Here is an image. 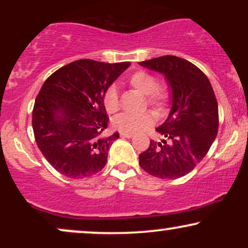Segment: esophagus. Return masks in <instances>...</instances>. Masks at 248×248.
<instances>
[{"instance_id":"34e87169","label":"esophagus","mask_w":248,"mask_h":248,"mask_svg":"<svg viewBox=\"0 0 248 248\" xmlns=\"http://www.w3.org/2000/svg\"><path fill=\"white\" fill-rule=\"evenodd\" d=\"M120 135L122 136V138H127V139H130V138H133L134 136V134L133 133H120Z\"/></svg>"}]
</instances>
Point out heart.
Returning a JSON list of instances; mask_svg holds the SVG:
<instances>
[{"mask_svg": "<svg viewBox=\"0 0 248 248\" xmlns=\"http://www.w3.org/2000/svg\"><path fill=\"white\" fill-rule=\"evenodd\" d=\"M128 85L144 94L146 101L150 106L160 109L169 99V88L164 84H158L155 76L147 71H136L128 78ZM102 105L108 114H115L120 109L118 92L114 86H109L102 96ZM154 114L152 112H141L138 114H120L113 119V126L122 133H136L152 126Z\"/></svg>", "mask_w": 248, "mask_h": 248, "instance_id": "1", "label": "heart"}]
</instances>
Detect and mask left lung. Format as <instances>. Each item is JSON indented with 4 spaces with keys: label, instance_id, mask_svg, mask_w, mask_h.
I'll use <instances>...</instances> for the list:
<instances>
[{
    "label": "left lung",
    "instance_id": "8db88e82",
    "mask_svg": "<svg viewBox=\"0 0 248 248\" xmlns=\"http://www.w3.org/2000/svg\"><path fill=\"white\" fill-rule=\"evenodd\" d=\"M140 65L166 76L172 106L164 124L156 128L163 140H150L148 149L139 156V164L155 177L179 178L195 169L217 136V99L203 71L186 59L162 56Z\"/></svg>",
    "mask_w": 248,
    "mask_h": 248
}]
</instances>
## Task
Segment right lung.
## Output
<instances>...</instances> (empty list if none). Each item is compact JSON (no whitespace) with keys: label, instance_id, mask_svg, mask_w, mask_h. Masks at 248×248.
Segmentation results:
<instances>
[{"label":"right lung","instance_id":"add662e5","mask_svg":"<svg viewBox=\"0 0 248 248\" xmlns=\"http://www.w3.org/2000/svg\"><path fill=\"white\" fill-rule=\"evenodd\" d=\"M129 65L79 59L44 81L32 109L33 134L44 157L62 175L86 178L106 166L119 133L101 135L109 120L102 96Z\"/></svg>","mask_w":248,"mask_h":248}]
</instances>
